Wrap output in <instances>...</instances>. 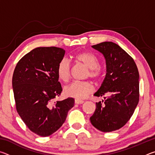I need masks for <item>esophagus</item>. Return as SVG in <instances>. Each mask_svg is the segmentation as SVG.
I'll use <instances>...</instances> for the list:
<instances>
[{"instance_id":"1","label":"esophagus","mask_w":155,"mask_h":155,"mask_svg":"<svg viewBox=\"0 0 155 155\" xmlns=\"http://www.w3.org/2000/svg\"><path fill=\"white\" fill-rule=\"evenodd\" d=\"M75 104H83L84 103V101H82V100H79V99H75Z\"/></svg>"}]
</instances>
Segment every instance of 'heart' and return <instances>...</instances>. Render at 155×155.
Instances as JSON below:
<instances>
[{"instance_id": "heart-1", "label": "heart", "mask_w": 155, "mask_h": 155, "mask_svg": "<svg viewBox=\"0 0 155 155\" xmlns=\"http://www.w3.org/2000/svg\"><path fill=\"white\" fill-rule=\"evenodd\" d=\"M76 61L89 68L87 77L95 81L101 79L103 75V69L99 65V59L90 52H82L75 55ZM57 74L60 80L67 83L71 77V65L66 59H62L57 68ZM93 85L90 81L73 82L64 88L65 96L77 99H83L93 92Z\"/></svg>"}]
</instances>
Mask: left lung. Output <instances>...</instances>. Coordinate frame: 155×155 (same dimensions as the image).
<instances>
[{
	"mask_svg": "<svg viewBox=\"0 0 155 155\" xmlns=\"http://www.w3.org/2000/svg\"><path fill=\"white\" fill-rule=\"evenodd\" d=\"M91 47L103 54L107 65L106 77L94 96H109L96 103L90 121L99 130L111 132L124 127L135 111L140 99V74L134 60L117 44L104 41Z\"/></svg>",
	"mask_w": 155,
	"mask_h": 155,
	"instance_id": "obj_1",
	"label": "left lung"
}]
</instances>
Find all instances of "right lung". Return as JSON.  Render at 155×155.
I'll use <instances>...</instances> for the list:
<instances>
[{
    "instance_id": "1",
    "label": "right lung",
    "mask_w": 155,
    "mask_h": 155,
    "mask_svg": "<svg viewBox=\"0 0 155 155\" xmlns=\"http://www.w3.org/2000/svg\"><path fill=\"white\" fill-rule=\"evenodd\" d=\"M65 51L57 47H38L20 59L12 77L17 112L28 129L47 137L59 129L72 108L74 99L53 102L62 91L57 74Z\"/></svg>"
}]
</instances>
